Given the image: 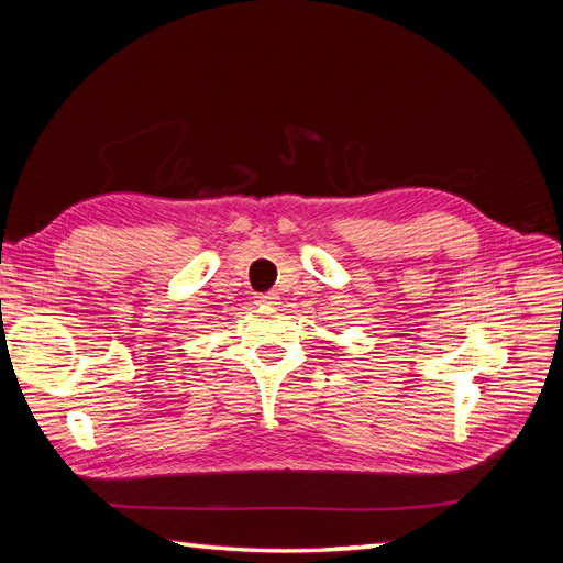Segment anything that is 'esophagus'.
<instances>
[{"mask_svg":"<svg viewBox=\"0 0 563 563\" xmlns=\"http://www.w3.org/2000/svg\"><path fill=\"white\" fill-rule=\"evenodd\" d=\"M279 296L277 294H265V296H258V302L261 305H277Z\"/></svg>","mask_w":563,"mask_h":563,"instance_id":"esophagus-1","label":"esophagus"}]
</instances>
